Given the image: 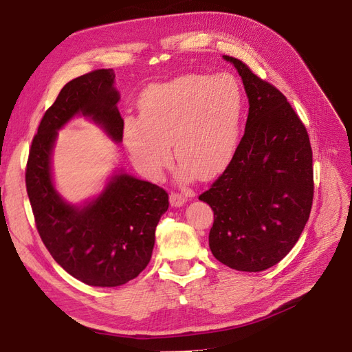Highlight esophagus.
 I'll use <instances>...</instances> for the list:
<instances>
[{
    "mask_svg": "<svg viewBox=\"0 0 352 352\" xmlns=\"http://www.w3.org/2000/svg\"><path fill=\"white\" fill-rule=\"evenodd\" d=\"M186 201H188V194H184V192L170 194V204L173 207H182Z\"/></svg>",
    "mask_w": 352,
    "mask_h": 352,
    "instance_id": "obj_1",
    "label": "esophagus"
}]
</instances>
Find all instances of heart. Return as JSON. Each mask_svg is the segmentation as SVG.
I'll return each mask as SVG.
<instances>
[{"mask_svg": "<svg viewBox=\"0 0 352 352\" xmlns=\"http://www.w3.org/2000/svg\"><path fill=\"white\" fill-rule=\"evenodd\" d=\"M242 111V89L232 74H185L142 94L141 119L126 120L124 144L148 177H158L168 166L173 142L182 175L208 179L235 155Z\"/></svg>", "mask_w": 352, "mask_h": 352, "instance_id": "1", "label": "heart"}]
</instances>
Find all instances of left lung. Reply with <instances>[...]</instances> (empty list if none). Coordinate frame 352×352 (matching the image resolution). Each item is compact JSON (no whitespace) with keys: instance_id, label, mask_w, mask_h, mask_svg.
<instances>
[{"instance_id":"obj_1","label":"left lung","mask_w":352,"mask_h":352,"mask_svg":"<svg viewBox=\"0 0 352 352\" xmlns=\"http://www.w3.org/2000/svg\"><path fill=\"white\" fill-rule=\"evenodd\" d=\"M225 60L242 78L248 119L235 155L199 199L214 211L212 255L230 269L261 272L294 248L310 217L313 151L285 95L243 61Z\"/></svg>"}]
</instances>
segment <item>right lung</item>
<instances>
[{
    "mask_svg": "<svg viewBox=\"0 0 352 352\" xmlns=\"http://www.w3.org/2000/svg\"><path fill=\"white\" fill-rule=\"evenodd\" d=\"M119 100L113 69L94 70L66 83L42 117L26 164V190L42 242L63 269L91 286H120L135 279L151 260L155 228L168 208L163 188L126 173L113 176L83 207L67 204L52 185L57 131L82 114L120 142Z\"/></svg>",
    "mask_w": 352,
    "mask_h": 352,
    "instance_id": "1",
    "label": "right lung"
}]
</instances>
